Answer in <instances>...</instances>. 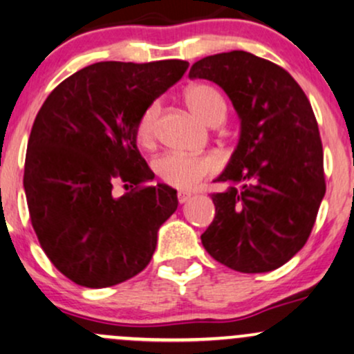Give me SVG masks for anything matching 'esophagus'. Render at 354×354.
<instances>
[{
    "label": "esophagus",
    "mask_w": 354,
    "mask_h": 354,
    "mask_svg": "<svg viewBox=\"0 0 354 354\" xmlns=\"http://www.w3.org/2000/svg\"><path fill=\"white\" fill-rule=\"evenodd\" d=\"M190 197H192V194H189V192H178L177 194V198H178V202H180V203H185Z\"/></svg>",
    "instance_id": "1"
}]
</instances>
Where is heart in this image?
Segmentation results:
<instances>
[{
  "mask_svg": "<svg viewBox=\"0 0 354 354\" xmlns=\"http://www.w3.org/2000/svg\"><path fill=\"white\" fill-rule=\"evenodd\" d=\"M185 102L189 109L207 124L220 122L225 115L227 104L223 95L215 87L195 84L185 93ZM159 115V104H151L142 112L136 126V140L140 147H152L156 142V122ZM220 169V160L214 153L169 152L156 160V170L165 184L176 189L190 190L197 187L205 177L214 176Z\"/></svg>",
  "mask_w": 354,
  "mask_h": 354,
  "instance_id": "heart-1",
  "label": "heart"
}]
</instances>
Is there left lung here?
<instances>
[{
  "label": "left lung",
  "instance_id": "left-lung-1",
  "mask_svg": "<svg viewBox=\"0 0 354 354\" xmlns=\"http://www.w3.org/2000/svg\"><path fill=\"white\" fill-rule=\"evenodd\" d=\"M190 79L225 91L242 120L239 145L212 194L205 250L242 273L272 272L306 243L326 192L323 145L311 104L288 71L247 51L197 61Z\"/></svg>",
  "mask_w": 354,
  "mask_h": 354
}]
</instances>
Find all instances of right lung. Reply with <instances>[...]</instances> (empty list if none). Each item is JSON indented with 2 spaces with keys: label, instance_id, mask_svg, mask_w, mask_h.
Instances as JSON below:
<instances>
[{
  "label": "right lung",
  "instance_id": "obj_1",
  "mask_svg": "<svg viewBox=\"0 0 354 354\" xmlns=\"http://www.w3.org/2000/svg\"><path fill=\"white\" fill-rule=\"evenodd\" d=\"M189 62L104 61L61 82L37 112L28 140L24 192L48 259L87 288L122 283L147 267L177 192L147 185L153 174L136 144L142 112ZM131 188L118 198L113 185Z\"/></svg>",
  "mask_w": 354,
  "mask_h": 354
}]
</instances>
